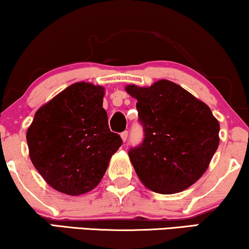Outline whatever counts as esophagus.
I'll return each instance as SVG.
<instances>
[{
  "label": "esophagus",
  "instance_id": "34e87169",
  "mask_svg": "<svg viewBox=\"0 0 249 249\" xmlns=\"http://www.w3.org/2000/svg\"><path fill=\"white\" fill-rule=\"evenodd\" d=\"M121 137H122V140L124 141H126V139H127V137H128V132L127 131H124V132H122L121 133Z\"/></svg>",
  "mask_w": 249,
  "mask_h": 249
}]
</instances>
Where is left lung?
<instances>
[{
  "mask_svg": "<svg viewBox=\"0 0 249 249\" xmlns=\"http://www.w3.org/2000/svg\"><path fill=\"white\" fill-rule=\"evenodd\" d=\"M137 99L144 138L128 150L140 181L149 190L174 194L202 177L219 144V123L206 103L162 79L149 87H125Z\"/></svg>",
  "mask_w": 249,
  "mask_h": 249,
  "instance_id": "obj_1",
  "label": "left lung"
}]
</instances>
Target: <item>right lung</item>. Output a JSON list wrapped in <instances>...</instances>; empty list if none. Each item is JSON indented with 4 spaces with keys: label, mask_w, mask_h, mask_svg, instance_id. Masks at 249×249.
Returning a JSON list of instances; mask_svg holds the SVG:
<instances>
[{
    "label": "right lung",
    "mask_w": 249,
    "mask_h": 249,
    "mask_svg": "<svg viewBox=\"0 0 249 249\" xmlns=\"http://www.w3.org/2000/svg\"><path fill=\"white\" fill-rule=\"evenodd\" d=\"M105 87L72 84L34 115L26 140L30 159L54 190L80 195L99 185L122 138L102 108Z\"/></svg>",
    "instance_id": "obj_1"
}]
</instances>
